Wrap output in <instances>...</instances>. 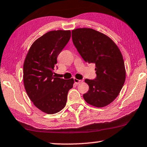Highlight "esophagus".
Returning <instances> with one entry per match:
<instances>
[{"instance_id": "esophagus-1", "label": "esophagus", "mask_w": 147, "mask_h": 147, "mask_svg": "<svg viewBox=\"0 0 147 147\" xmlns=\"http://www.w3.org/2000/svg\"><path fill=\"white\" fill-rule=\"evenodd\" d=\"M74 83H75L76 84H79L80 83L82 82V80H78L77 78H74Z\"/></svg>"}]
</instances>
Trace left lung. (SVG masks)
I'll list each match as a JSON object with an SVG mask.
<instances>
[{
  "mask_svg": "<svg viewBox=\"0 0 147 147\" xmlns=\"http://www.w3.org/2000/svg\"><path fill=\"white\" fill-rule=\"evenodd\" d=\"M72 39L85 62L96 65L97 76L94 80L85 79L89 90L83 98L96 108L108 106L119 95L125 80V68L119 47L108 36L91 28L73 30Z\"/></svg>",
  "mask_w": 147,
  "mask_h": 147,
  "instance_id": "left-lung-1",
  "label": "left lung"
}]
</instances>
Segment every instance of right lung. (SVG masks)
Instances as JSON below:
<instances>
[{
  "label": "right lung",
  "instance_id": "right-lung-1",
  "mask_svg": "<svg viewBox=\"0 0 147 147\" xmlns=\"http://www.w3.org/2000/svg\"><path fill=\"white\" fill-rule=\"evenodd\" d=\"M71 35L70 30L47 32L32 43L24 63L26 93L34 106L47 114L65 108L68 92L73 86V78L64 80L53 74L57 57Z\"/></svg>",
  "mask_w": 147,
  "mask_h": 147
}]
</instances>
